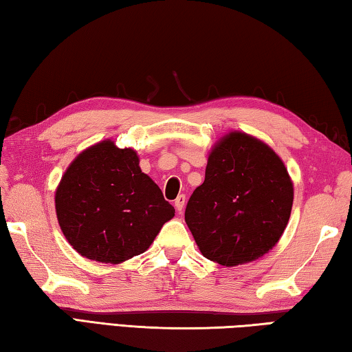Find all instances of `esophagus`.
<instances>
[{
	"mask_svg": "<svg viewBox=\"0 0 352 352\" xmlns=\"http://www.w3.org/2000/svg\"><path fill=\"white\" fill-rule=\"evenodd\" d=\"M184 206H186V195H179L177 198L175 199V207L177 212H182L184 210Z\"/></svg>",
	"mask_w": 352,
	"mask_h": 352,
	"instance_id": "obj_1",
	"label": "esophagus"
}]
</instances>
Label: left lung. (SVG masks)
Here are the masks:
<instances>
[{
	"instance_id": "obj_1",
	"label": "left lung",
	"mask_w": 352,
	"mask_h": 352,
	"mask_svg": "<svg viewBox=\"0 0 352 352\" xmlns=\"http://www.w3.org/2000/svg\"><path fill=\"white\" fill-rule=\"evenodd\" d=\"M292 202L294 186L278 154L233 131L212 148L206 179L188 199L186 223L207 260L238 266L278 243Z\"/></svg>"
}]
</instances>
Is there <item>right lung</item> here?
<instances>
[{
    "label": "right lung",
    "mask_w": 352,
    "mask_h": 352,
    "mask_svg": "<svg viewBox=\"0 0 352 352\" xmlns=\"http://www.w3.org/2000/svg\"><path fill=\"white\" fill-rule=\"evenodd\" d=\"M58 224L80 255L119 264L144 254L175 207L142 173L133 148L103 140L72 160L55 192Z\"/></svg>",
    "instance_id": "right-lung-1"
}]
</instances>
